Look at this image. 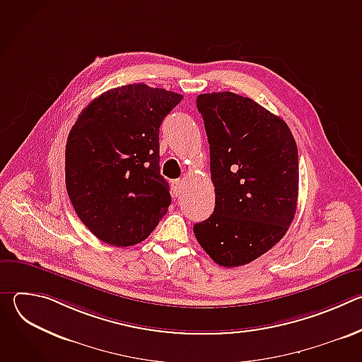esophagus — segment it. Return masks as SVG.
Listing matches in <instances>:
<instances>
[{
	"instance_id": "esophagus-1",
	"label": "esophagus",
	"mask_w": 362,
	"mask_h": 362,
	"mask_svg": "<svg viewBox=\"0 0 362 362\" xmlns=\"http://www.w3.org/2000/svg\"><path fill=\"white\" fill-rule=\"evenodd\" d=\"M183 189H185V186H183L182 180H173V183H172V190H173V194H175L176 197H179V196L183 193Z\"/></svg>"
}]
</instances>
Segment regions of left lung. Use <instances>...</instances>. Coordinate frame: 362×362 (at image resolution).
<instances>
[{
  "label": "left lung",
  "instance_id": "8db88e82",
  "mask_svg": "<svg viewBox=\"0 0 362 362\" xmlns=\"http://www.w3.org/2000/svg\"><path fill=\"white\" fill-rule=\"evenodd\" d=\"M196 106L216 197L214 214L193 233L218 265H246L275 246L293 221L298 147L288 124L249 97L204 93Z\"/></svg>",
  "mask_w": 362,
  "mask_h": 362
}]
</instances>
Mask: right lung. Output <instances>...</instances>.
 Masks as SVG:
<instances>
[{
    "label": "right lung",
    "mask_w": 362,
    "mask_h": 362,
    "mask_svg": "<svg viewBox=\"0 0 362 362\" xmlns=\"http://www.w3.org/2000/svg\"><path fill=\"white\" fill-rule=\"evenodd\" d=\"M183 95L127 84L94 98L66 144V187L88 230L113 246L144 240L172 196L160 175L159 129Z\"/></svg>",
    "instance_id": "right-lung-1"
}]
</instances>
